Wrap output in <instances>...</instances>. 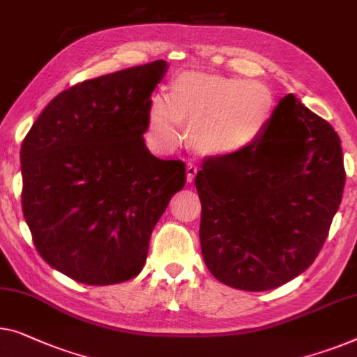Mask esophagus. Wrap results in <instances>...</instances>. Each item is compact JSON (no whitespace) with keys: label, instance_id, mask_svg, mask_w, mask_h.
I'll return each instance as SVG.
<instances>
[{"label":"esophagus","instance_id":"obj_1","mask_svg":"<svg viewBox=\"0 0 357 357\" xmlns=\"http://www.w3.org/2000/svg\"><path fill=\"white\" fill-rule=\"evenodd\" d=\"M196 174H198V167L195 166V164H187V180L191 183L196 177Z\"/></svg>","mask_w":357,"mask_h":357}]
</instances>
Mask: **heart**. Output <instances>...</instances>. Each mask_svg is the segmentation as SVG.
<instances>
[{"mask_svg": "<svg viewBox=\"0 0 357 357\" xmlns=\"http://www.w3.org/2000/svg\"><path fill=\"white\" fill-rule=\"evenodd\" d=\"M275 96L261 80L183 72L174 80L170 95L156 91L146 109L148 137L167 151L182 138L190 122L193 148L206 156L245 153L266 135L275 116Z\"/></svg>", "mask_w": 357, "mask_h": 357, "instance_id": "obj_1", "label": "heart"}]
</instances>
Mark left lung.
Instances as JSON below:
<instances>
[{
  "label": "left lung",
  "instance_id": "1",
  "mask_svg": "<svg viewBox=\"0 0 357 357\" xmlns=\"http://www.w3.org/2000/svg\"><path fill=\"white\" fill-rule=\"evenodd\" d=\"M342 142L294 95L266 135L234 156L206 158L195 185L206 266L236 290L266 291L316 259L344 188Z\"/></svg>",
  "mask_w": 357,
  "mask_h": 357
}]
</instances>
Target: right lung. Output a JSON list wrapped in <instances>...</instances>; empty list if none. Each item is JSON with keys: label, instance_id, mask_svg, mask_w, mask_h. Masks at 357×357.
Returning <instances> with one entry per match:
<instances>
[{"label": "right lung", "instance_id": "add662e5", "mask_svg": "<svg viewBox=\"0 0 357 357\" xmlns=\"http://www.w3.org/2000/svg\"><path fill=\"white\" fill-rule=\"evenodd\" d=\"M166 61L130 67L64 90L24 138L22 209L40 256L85 285L137 277L149 238L185 164L143 140L148 101Z\"/></svg>", "mask_w": 357, "mask_h": 357}]
</instances>
